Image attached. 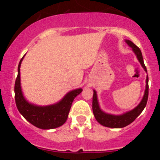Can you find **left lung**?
Listing matches in <instances>:
<instances>
[{"instance_id":"1","label":"left lung","mask_w":160,"mask_h":160,"mask_svg":"<svg viewBox=\"0 0 160 160\" xmlns=\"http://www.w3.org/2000/svg\"><path fill=\"white\" fill-rule=\"evenodd\" d=\"M125 42H126L127 44L130 47L132 48L134 52L136 55L137 58H138L141 65L142 66L144 70L147 72L146 67L144 64V61H143L142 52L139 48L136 45L134 44L132 42L129 41V40H126ZM148 97H149V77H147V78H146V90H145V94L140 104L135 109H133V110L131 111H128V112L125 113V114H122V115H112V114H106V113L103 112L100 109L99 104H98V98H97L96 91L93 90V103H92L93 115H94L96 120L101 125H104V126L114 128H124V127L127 126V125H128L132 122H133L135 120V118L141 114L142 111L144 110L145 107H146V104H147Z\"/></svg>"}]
</instances>
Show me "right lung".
I'll list each match as a JSON object with an SVG mask.
<instances>
[{"instance_id": "add662e5", "label": "right lung", "mask_w": 160, "mask_h": 160, "mask_svg": "<svg viewBox=\"0 0 160 160\" xmlns=\"http://www.w3.org/2000/svg\"><path fill=\"white\" fill-rule=\"evenodd\" d=\"M24 57V56H23ZM23 57L18 68V76L14 84V98L18 110L32 125L42 129H52L63 125L68 118L74 98L82 92L81 88L69 92L61 101L56 104L39 107L29 104L24 98L21 89L20 67Z\"/></svg>"}]
</instances>
